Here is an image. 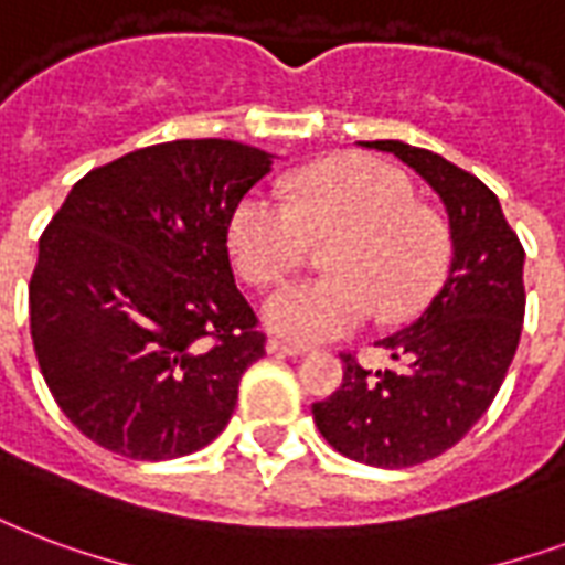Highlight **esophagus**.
Returning <instances> with one entry per match:
<instances>
[{"label": "esophagus", "instance_id": "esophagus-1", "mask_svg": "<svg viewBox=\"0 0 565 565\" xmlns=\"http://www.w3.org/2000/svg\"><path fill=\"white\" fill-rule=\"evenodd\" d=\"M266 352L269 355H284V359H299V355H305V347H292V343H284V340H269L266 343Z\"/></svg>", "mask_w": 565, "mask_h": 565}]
</instances>
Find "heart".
I'll use <instances>...</instances> for the list:
<instances>
[{"instance_id": "heart-1", "label": "heart", "mask_w": 565, "mask_h": 565, "mask_svg": "<svg viewBox=\"0 0 565 565\" xmlns=\"http://www.w3.org/2000/svg\"><path fill=\"white\" fill-rule=\"evenodd\" d=\"M331 275L292 281L264 301L266 329L320 343L361 329L373 313L408 320L445 281L450 234L417 204L412 180L373 157H334L292 180L290 204L248 192L227 218V252L248 284H273L299 266L308 236H329Z\"/></svg>"}]
</instances>
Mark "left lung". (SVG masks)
Instances as JSON below:
<instances>
[{
  "instance_id": "obj_1",
  "label": "left lung",
  "mask_w": 565,
  "mask_h": 565,
  "mask_svg": "<svg viewBox=\"0 0 565 565\" xmlns=\"http://www.w3.org/2000/svg\"><path fill=\"white\" fill-rule=\"evenodd\" d=\"M385 150L433 186L450 225V269L426 311L379 340L399 370L343 359V382L313 403V424L338 454L376 468H408L462 441L512 364L524 322V248L483 180L406 141H359Z\"/></svg>"
}]
</instances>
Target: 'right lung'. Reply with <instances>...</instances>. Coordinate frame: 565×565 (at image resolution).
Returning <instances> with one entry per match:
<instances>
[{
    "instance_id": "add662e5",
    "label": "right lung",
    "mask_w": 565,
    "mask_h": 565,
    "mask_svg": "<svg viewBox=\"0 0 565 565\" xmlns=\"http://www.w3.org/2000/svg\"><path fill=\"white\" fill-rule=\"evenodd\" d=\"M273 153L227 139L132 150L71 189L38 245L29 320L41 373L82 436L162 462L234 415L264 334L236 290L227 218Z\"/></svg>"
}]
</instances>
